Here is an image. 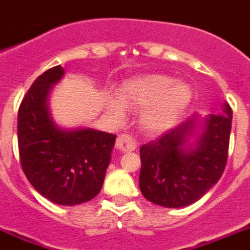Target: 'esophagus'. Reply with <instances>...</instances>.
Masks as SVG:
<instances>
[{"instance_id": "1", "label": "esophagus", "mask_w": 250, "mask_h": 250, "mask_svg": "<svg viewBox=\"0 0 250 250\" xmlns=\"http://www.w3.org/2000/svg\"><path fill=\"white\" fill-rule=\"evenodd\" d=\"M116 147L123 151V153H127V151H134L137 149V142L135 139L128 135V134H120L118 139H116Z\"/></svg>"}]
</instances>
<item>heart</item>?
<instances>
[{"label":"heart","instance_id":"obj_1","mask_svg":"<svg viewBox=\"0 0 250 250\" xmlns=\"http://www.w3.org/2000/svg\"><path fill=\"white\" fill-rule=\"evenodd\" d=\"M119 97L125 107L143 111L142 125L150 132H162L180 119L192 100V92L184 83H173L164 74L137 77L122 85ZM120 115L122 108L115 104Z\"/></svg>","mask_w":250,"mask_h":250}]
</instances>
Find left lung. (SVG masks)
I'll return each instance as SVG.
<instances>
[{
  "instance_id": "obj_1",
  "label": "left lung",
  "mask_w": 250,
  "mask_h": 250,
  "mask_svg": "<svg viewBox=\"0 0 250 250\" xmlns=\"http://www.w3.org/2000/svg\"><path fill=\"white\" fill-rule=\"evenodd\" d=\"M226 116L211 115L196 149L184 147L195 119L165 131L143 145L139 188L145 198L162 207L176 208L196 202L215 186L226 167L233 111L225 104Z\"/></svg>"
}]
</instances>
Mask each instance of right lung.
I'll return each mask as SVG.
<instances>
[{"mask_svg":"<svg viewBox=\"0 0 250 250\" xmlns=\"http://www.w3.org/2000/svg\"><path fill=\"white\" fill-rule=\"evenodd\" d=\"M62 76L63 67L54 66L28 89L17 113V142L22 172L35 189L52 203L76 206L100 192L116 135L55 127L46 100Z\"/></svg>","mask_w":250,"mask_h":250,"instance_id":"1","label":"right lung"}]
</instances>
